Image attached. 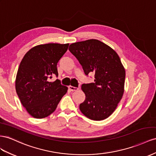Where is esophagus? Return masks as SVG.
<instances>
[{"label": "esophagus", "mask_w": 156, "mask_h": 156, "mask_svg": "<svg viewBox=\"0 0 156 156\" xmlns=\"http://www.w3.org/2000/svg\"><path fill=\"white\" fill-rule=\"evenodd\" d=\"M68 88H69V90H71V91H76V90H79V88L75 87H73V86H71V85L68 86Z\"/></svg>", "instance_id": "esophagus-1"}]
</instances>
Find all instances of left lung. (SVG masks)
Segmentation results:
<instances>
[{
  "label": "left lung",
  "mask_w": 156,
  "mask_h": 156,
  "mask_svg": "<svg viewBox=\"0 0 156 156\" xmlns=\"http://www.w3.org/2000/svg\"><path fill=\"white\" fill-rule=\"evenodd\" d=\"M69 50L87 75L95 73L94 83L81 86L86 98L80 104V110L92 120L108 118L115 111L124 92L125 70L118 54L96 39L72 43Z\"/></svg>",
  "instance_id": "8db88e82"
}]
</instances>
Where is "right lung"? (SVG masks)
<instances>
[{"label":"right lung","mask_w":156,"mask_h":156,"mask_svg":"<svg viewBox=\"0 0 156 156\" xmlns=\"http://www.w3.org/2000/svg\"><path fill=\"white\" fill-rule=\"evenodd\" d=\"M69 44L48 43L35 46L25 54L16 79V90L21 103L32 117L42 119L57 108L68 87L60 81H50L58 77L57 64Z\"/></svg>","instance_id":"obj_1"}]
</instances>
